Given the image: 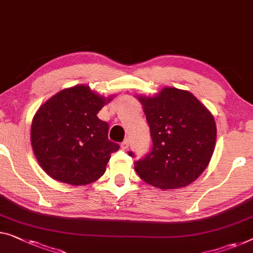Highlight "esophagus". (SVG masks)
Here are the masks:
<instances>
[{"label": "esophagus", "mask_w": 253, "mask_h": 253, "mask_svg": "<svg viewBox=\"0 0 253 253\" xmlns=\"http://www.w3.org/2000/svg\"><path fill=\"white\" fill-rule=\"evenodd\" d=\"M120 146H122L123 150H127L128 146H129V139L126 138L125 141H124V142L122 143V145H120Z\"/></svg>", "instance_id": "34e87169"}]
</instances>
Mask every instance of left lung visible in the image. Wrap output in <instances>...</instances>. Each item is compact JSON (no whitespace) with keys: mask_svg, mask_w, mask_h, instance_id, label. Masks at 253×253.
Returning <instances> with one entry per match:
<instances>
[{"mask_svg":"<svg viewBox=\"0 0 253 253\" xmlns=\"http://www.w3.org/2000/svg\"><path fill=\"white\" fill-rule=\"evenodd\" d=\"M137 99L153 143L150 152L135 163L137 175L163 190L187 186L212 157L217 136L213 116L193 94L175 87Z\"/></svg>","mask_w":253,"mask_h":253,"instance_id":"left-lung-1","label":"left lung"}]
</instances>
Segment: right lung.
<instances>
[{
	"instance_id": "obj_1",
	"label": "right lung",
	"mask_w": 253,
	"mask_h": 253,
	"mask_svg": "<svg viewBox=\"0 0 253 253\" xmlns=\"http://www.w3.org/2000/svg\"><path fill=\"white\" fill-rule=\"evenodd\" d=\"M111 99L77 85L41 105L33 118L30 139L48 176L70 185H86L104 174L111 153L119 150V144L108 138V123L97 118Z\"/></svg>"
}]
</instances>
